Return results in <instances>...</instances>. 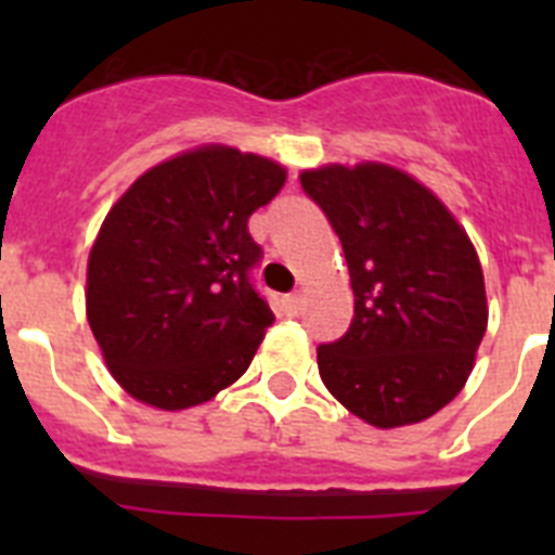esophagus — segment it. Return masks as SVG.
Instances as JSON below:
<instances>
[{
    "label": "esophagus",
    "mask_w": 555,
    "mask_h": 555,
    "mask_svg": "<svg viewBox=\"0 0 555 555\" xmlns=\"http://www.w3.org/2000/svg\"><path fill=\"white\" fill-rule=\"evenodd\" d=\"M283 306H286V313L288 317H297V313H300V308H302V294H288L286 300H283Z\"/></svg>",
    "instance_id": "34e87169"
}]
</instances>
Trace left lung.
<instances>
[{
	"label": "left lung",
	"instance_id": "obj_1",
	"mask_svg": "<svg viewBox=\"0 0 555 555\" xmlns=\"http://www.w3.org/2000/svg\"><path fill=\"white\" fill-rule=\"evenodd\" d=\"M345 249L356 313L317 350L322 384L375 428L423 423L464 389L487 333L483 269L467 230L414 175L380 164L302 169Z\"/></svg>",
	"mask_w": 555,
	"mask_h": 555
}]
</instances>
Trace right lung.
<instances>
[{"label":"right lung","instance_id":"right-lung-1","mask_svg":"<svg viewBox=\"0 0 555 555\" xmlns=\"http://www.w3.org/2000/svg\"><path fill=\"white\" fill-rule=\"evenodd\" d=\"M283 183L278 160L203 144L146 169L107 210L86 317L107 372L139 403L191 409L247 372L274 322L249 286L261 247L247 219Z\"/></svg>","mask_w":555,"mask_h":555}]
</instances>
